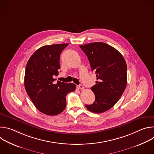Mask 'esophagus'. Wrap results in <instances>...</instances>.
Listing matches in <instances>:
<instances>
[{
  "label": "esophagus",
  "mask_w": 154,
  "mask_h": 154,
  "mask_svg": "<svg viewBox=\"0 0 154 154\" xmlns=\"http://www.w3.org/2000/svg\"><path fill=\"white\" fill-rule=\"evenodd\" d=\"M77 88L78 89H79V90H83L84 89V87H83V86L82 85H79L77 86Z\"/></svg>",
  "instance_id": "1"
}]
</instances>
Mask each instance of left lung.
Returning <instances> with one entry per match:
<instances>
[{"label": "left lung", "mask_w": 154, "mask_h": 154, "mask_svg": "<svg viewBox=\"0 0 154 154\" xmlns=\"http://www.w3.org/2000/svg\"><path fill=\"white\" fill-rule=\"evenodd\" d=\"M80 48L88 58L97 77L96 85L91 88L95 101L85 106L93 113H103L116 103L125 89L126 62L119 52L103 42L89 43Z\"/></svg>", "instance_id": "left-lung-1"}]
</instances>
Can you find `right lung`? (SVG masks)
I'll use <instances>...</instances> for the list:
<instances>
[{
	"mask_svg": "<svg viewBox=\"0 0 154 154\" xmlns=\"http://www.w3.org/2000/svg\"><path fill=\"white\" fill-rule=\"evenodd\" d=\"M68 45L66 44L44 46L36 50L29 58L26 68L24 86L32 102L41 113L57 115L66 106V96L75 90L74 83L57 81L53 75L58 74L60 56Z\"/></svg>",
	"mask_w": 154,
	"mask_h": 154,
	"instance_id": "1",
	"label": "right lung"
}]
</instances>
